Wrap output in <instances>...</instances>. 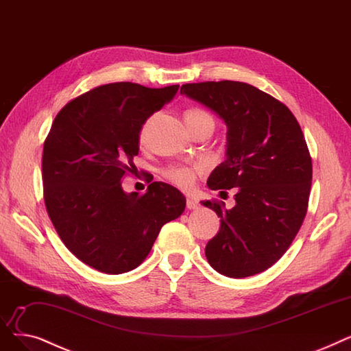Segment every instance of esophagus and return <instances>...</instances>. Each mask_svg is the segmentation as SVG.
<instances>
[{
  "label": "esophagus",
  "instance_id": "34e87169",
  "mask_svg": "<svg viewBox=\"0 0 351 351\" xmlns=\"http://www.w3.org/2000/svg\"><path fill=\"white\" fill-rule=\"evenodd\" d=\"M186 206L189 210H197L199 207V203L197 202L195 198L193 197H187V202H186Z\"/></svg>",
  "mask_w": 351,
  "mask_h": 351
}]
</instances>
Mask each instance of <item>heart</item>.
<instances>
[{"label":"heart","instance_id":"1","mask_svg":"<svg viewBox=\"0 0 351 351\" xmlns=\"http://www.w3.org/2000/svg\"><path fill=\"white\" fill-rule=\"evenodd\" d=\"M203 121H213V117L202 110V108H190L186 111V123L189 127H193L198 123ZM148 130H149V120L145 121L140 130V141H145L148 136ZM206 170V165L203 162H194L191 165H184V164H177V165H170L164 170V176L167 180H170L173 184L178 186L180 189L189 190L194 186L195 177L197 174H202Z\"/></svg>","mask_w":351,"mask_h":351}]
</instances>
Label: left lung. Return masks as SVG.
<instances>
[{"label": "left lung", "instance_id": "obj_1", "mask_svg": "<svg viewBox=\"0 0 351 351\" xmlns=\"http://www.w3.org/2000/svg\"><path fill=\"white\" fill-rule=\"evenodd\" d=\"M180 93L227 125L226 160L207 186L220 193L237 187L232 208L217 199L203 202L221 219L206 257L227 277L258 274L287 252L304 221L313 164L303 131L285 104L245 82H193Z\"/></svg>", "mask_w": 351, "mask_h": 351}]
</instances>
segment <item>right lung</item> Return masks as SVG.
Here are the masks:
<instances>
[{
  "instance_id": "obj_1",
  "label": "right lung",
  "mask_w": 351,
  "mask_h": 351,
  "mask_svg": "<svg viewBox=\"0 0 351 351\" xmlns=\"http://www.w3.org/2000/svg\"><path fill=\"white\" fill-rule=\"evenodd\" d=\"M177 91L134 82L95 87L60 110L44 141L47 213L65 247L98 271L134 270L161 227L186 208L184 195L165 182H152L143 195L121 187L134 173L143 124Z\"/></svg>"
}]
</instances>
